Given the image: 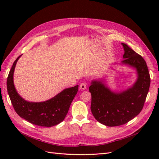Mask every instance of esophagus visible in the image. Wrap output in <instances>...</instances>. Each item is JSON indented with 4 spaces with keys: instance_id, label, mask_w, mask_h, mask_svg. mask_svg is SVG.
<instances>
[{
    "instance_id": "obj_1",
    "label": "esophagus",
    "mask_w": 159,
    "mask_h": 159,
    "mask_svg": "<svg viewBox=\"0 0 159 159\" xmlns=\"http://www.w3.org/2000/svg\"><path fill=\"white\" fill-rule=\"evenodd\" d=\"M80 89H81V90L85 89L86 88H87V85H86V83H85V82L81 83V84H80Z\"/></svg>"
}]
</instances>
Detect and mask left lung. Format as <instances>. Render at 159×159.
<instances>
[{
	"mask_svg": "<svg viewBox=\"0 0 159 159\" xmlns=\"http://www.w3.org/2000/svg\"><path fill=\"white\" fill-rule=\"evenodd\" d=\"M121 63L135 68L138 78L131 88L120 93L111 91L101 81H92L91 111L98 121L108 127L122 125L139 114L149 90L151 78L146 61L125 44Z\"/></svg>",
	"mask_w": 159,
	"mask_h": 159,
	"instance_id": "8db88e82",
	"label": "left lung"
}]
</instances>
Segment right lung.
Instances as JSON below:
<instances>
[{
  "instance_id": "obj_1",
  "label": "right lung",
  "mask_w": 159,
  "mask_h": 159,
  "mask_svg": "<svg viewBox=\"0 0 159 159\" xmlns=\"http://www.w3.org/2000/svg\"><path fill=\"white\" fill-rule=\"evenodd\" d=\"M18 56L14 61L7 78V91L16 113L32 124L50 127L61 123L68 112L78 93V85L65 89L53 98L43 102H29L18 95L13 82V74Z\"/></svg>"
}]
</instances>
